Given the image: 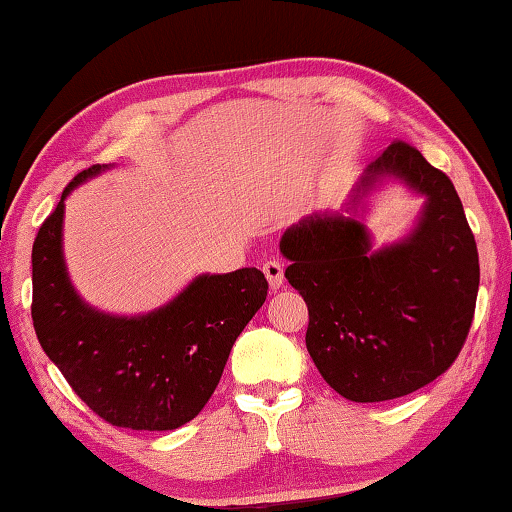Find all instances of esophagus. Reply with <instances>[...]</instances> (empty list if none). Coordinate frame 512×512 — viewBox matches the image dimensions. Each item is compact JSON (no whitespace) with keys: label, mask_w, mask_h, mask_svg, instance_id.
Wrapping results in <instances>:
<instances>
[{"label":"esophagus","mask_w":512,"mask_h":512,"mask_svg":"<svg viewBox=\"0 0 512 512\" xmlns=\"http://www.w3.org/2000/svg\"><path fill=\"white\" fill-rule=\"evenodd\" d=\"M262 271L266 275L268 284H271V289H280L282 282H284V264L280 262V259H268V262H264Z\"/></svg>","instance_id":"34e87169"}]
</instances>
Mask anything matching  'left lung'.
Instances as JSON below:
<instances>
[{"instance_id":"left-lung-1","label":"left lung","mask_w":512,"mask_h":512,"mask_svg":"<svg viewBox=\"0 0 512 512\" xmlns=\"http://www.w3.org/2000/svg\"><path fill=\"white\" fill-rule=\"evenodd\" d=\"M424 196L404 239L372 250L366 225L311 214L284 232V275L309 309L307 350L329 386L352 402L404 397L456 361L479 293V253L463 203L443 171L395 140L368 164L350 212L386 180Z\"/></svg>"}]
</instances>
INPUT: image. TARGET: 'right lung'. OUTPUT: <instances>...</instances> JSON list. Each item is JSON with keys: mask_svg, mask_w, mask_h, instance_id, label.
Segmentation results:
<instances>
[{"mask_svg": "<svg viewBox=\"0 0 512 512\" xmlns=\"http://www.w3.org/2000/svg\"><path fill=\"white\" fill-rule=\"evenodd\" d=\"M101 164L65 187L33 241L31 318L47 357L74 393L112 427L171 431L194 420L219 386L225 361L268 282L257 268L198 275L144 316H112L76 293L63 257L65 198Z\"/></svg>", "mask_w": 512, "mask_h": 512, "instance_id": "right-lung-1", "label": "right lung"}]
</instances>
